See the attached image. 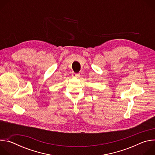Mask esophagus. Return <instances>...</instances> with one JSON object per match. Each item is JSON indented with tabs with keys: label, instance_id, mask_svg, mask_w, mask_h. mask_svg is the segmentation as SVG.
I'll use <instances>...</instances> for the list:
<instances>
[{
	"label": "esophagus",
	"instance_id": "1",
	"mask_svg": "<svg viewBox=\"0 0 155 155\" xmlns=\"http://www.w3.org/2000/svg\"><path fill=\"white\" fill-rule=\"evenodd\" d=\"M72 76L73 77H80V74H75V73H73L72 74Z\"/></svg>",
	"mask_w": 155,
	"mask_h": 155
}]
</instances>
